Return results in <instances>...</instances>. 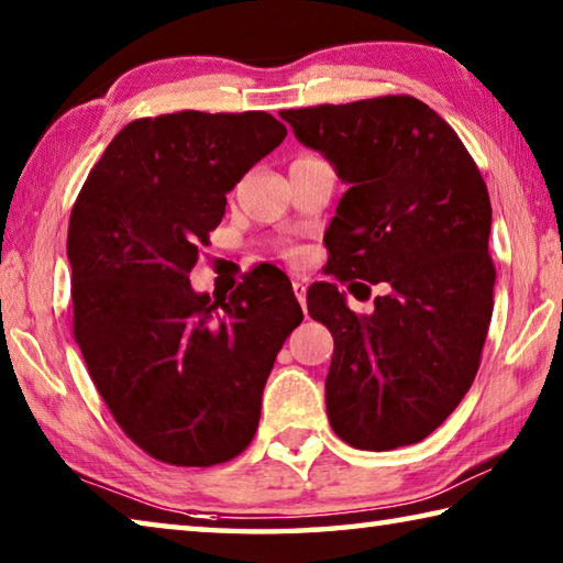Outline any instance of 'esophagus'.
<instances>
[{
	"label": "esophagus",
	"instance_id": "esophagus-1",
	"mask_svg": "<svg viewBox=\"0 0 563 563\" xmlns=\"http://www.w3.org/2000/svg\"><path fill=\"white\" fill-rule=\"evenodd\" d=\"M292 292H295V298H298V302L302 305V310H305V283L302 280H292Z\"/></svg>",
	"mask_w": 563,
	"mask_h": 563
}]
</instances>
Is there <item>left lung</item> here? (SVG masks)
I'll return each mask as SVG.
<instances>
[{
    "label": "left lung",
    "instance_id": "obj_1",
    "mask_svg": "<svg viewBox=\"0 0 563 563\" xmlns=\"http://www.w3.org/2000/svg\"><path fill=\"white\" fill-rule=\"evenodd\" d=\"M295 139L347 186L325 231L328 275L383 283L369 316L335 283L308 312L332 332L325 405L357 450L432 434L472 387L492 320V203L479 168L440 113L415 97L280 111Z\"/></svg>",
    "mask_w": 563,
    "mask_h": 563
}]
</instances>
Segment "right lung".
<instances>
[{
  "label": "right lung",
  "instance_id": "obj_1",
  "mask_svg": "<svg viewBox=\"0 0 563 563\" xmlns=\"http://www.w3.org/2000/svg\"><path fill=\"white\" fill-rule=\"evenodd\" d=\"M288 129L265 111H180L123 126L76 198L74 338L141 450L211 466L251 444L285 338L302 322L288 275L258 265L223 300L190 288L225 194Z\"/></svg>",
  "mask_w": 563,
  "mask_h": 563
}]
</instances>
